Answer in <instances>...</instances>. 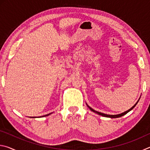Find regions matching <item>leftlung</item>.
<instances>
[{"label":"left lung","instance_id":"left-lung-1","mask_svg":"<svg viewBox=\"0 0 150 150\" xmlns=\"http://www.w3.org/2000/svg\"><path fill=\"white\" fill-rule=\"evenodd\" d=\"M139 100H138V101H137V103L135 104V105H134V106H132V107L131 108L129 109V110H128L127 111H125V112H122V113H121V114H119V115H106V114H104V113H102V112H98V111H96V110H93V109L92 108H91L89 106H88V105H87H87L88 107L89 108V109H90V110H91V111H93V112H95V113H96V114H98V115H100V116H105V117H108V118H116L121 117V116H124V115H126V114L128 113V112H130V110H132V109H133L134 107H135V106H136V105H137V104H138Z\"/></svg>","mask_w":150,"mask_h":150}]
</instances>
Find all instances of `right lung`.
Here are the masks:
<instances>
[{
    "instance_id": "add662e5",
    "label": "right lung",
    "mask_w": 150,
    "mask_h": 150,
    "mask_svg": "<svg viewBox=\"0 0 150 150\" xmlns=\"http://www.w3.org/2000/svg\"><path fill=\"white\" fill-rule=\"evenodd\" d=\"M51 114H52V113H50V114H48V115H44V116H41V117H44V116H48V115H51ZM31 118H35V117H31Z\"/></svg>"
}]
</instances>
